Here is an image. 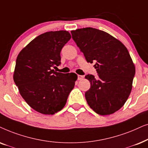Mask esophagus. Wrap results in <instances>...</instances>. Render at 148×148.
Instances as JSON below:
<instances>
[{
    "label": "esophagus",
    "mask_w": 148,
    "mask_h": 148,
    "mask_svg": "<svg viewBox=\"0 0 148 148\" xmlns=\"http://www.w3.org/2000/svg\"><path fill=\"white\" fill-rule=\"evenodd\" d=\"M84 78V76L81 75H78V80H82Z\"/></svg>",
    "instance_id": "esophagus-1"
}]
</instances>
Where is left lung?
I'll use <instances>...</instances> for the list:
<instances>
[{
    "instance_id": "8db88e82",
    "label": "left lung",
    "mask_w": 148,
    "mask_h": 148,
    "mask_svg": "<svg viewBox=\"0 0 148 148\" xmlns=\"http://www.w3.org/2000/svg\"><path fill=\"white\" fill-rule=\"evenodd\" d=\"M73 40L88 63L95 62L98 78L87 74L90 87L85 92L90 108L100 115L121 109L131 92L135 68L121 41L106 32L85 27L72 30Z\"/></svg>"
}]
</instances>
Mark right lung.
<instances>
[{
  "instance_id": "add662e5",
  "label": "right lung",
  "mask_w": 148,
  "mask_h": 148,
  "mask_svg": "<svg viewBox=\"0 0 148 148\" xmlns=\"http://www.w3.org/2000/svg\"><path fill=\"white\" fill-rule=\"evenodd\" d=\"M70 38L68 31L47 32L32 40L17 56L13 80L21 97L39 113L52 115L62 110L74 87L75 73L53 70L60 65L61 51Z\"/></svg>"
}]
</instances>
